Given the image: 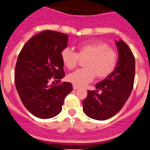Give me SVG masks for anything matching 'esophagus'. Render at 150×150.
<instances>
[{
    "mask_svg": "<svg viewBox=\"0 0 150 150\" xmlns=\"http://www.w3.org/2000/svg\"><path fill=\"white\" fill-rule=\"evenodd\" d=\"M73 89H75V90H77V89H79V87L76 86H73Z\"/></svg>",
    "mask_w": 150,
    "mask_h": 150,
    "instance_id": "esophagus-1",
    "label": "esophagus"
}]
</instances>
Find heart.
I'll return each instance as SVG.
<instances>
[{
  "instance_id": "heart-1",
  "label": "heart",
  "mask_w": 150,
  "mask_h": 150,
  "mask_svg": "<svg viewBox=\"0 0 150 150\" xmlns=\"http://www.w3.org/2000/svg\"><path fill=\"white\" fill-rule=\"evenodd\" d=\"M61 60L66 68L72 69L79 63V57H88L84 67L68 75V80L74 86L83 87L93 82L95 75L100 79L107 77L114 71L117 64V55L104 43L91 42L79 47L78 54L71 48L61 51Z\"/></svg>"
}]
</instances>
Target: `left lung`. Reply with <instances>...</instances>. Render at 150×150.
Listing matches in <instances>:
<instances>
[{
  "instance_id": "obj_1",
  "label": "left lung",
  "mask_w": 150,
  "mask_h": 150,
  "mask_svg": "<svg viewBox=\"0 0 150 150\" xmlns=\"http://www.w3.org/2000/svg\"><path fill=\"white\" fill-rule=\"evenodd\" d=\"M118 61L114 71L89 90L82 102L83 111L90 118L104 121L121 110L130 96L135 72V57L123 40L115 41Z\"/></svg>"
}]
</instances>
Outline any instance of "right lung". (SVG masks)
I'll use <instances>...</instances> for the list:
<instances>
[{"mask_svg":"<svg viewBox=\"0 0 150 150\" xmlns=\"http://www.w3.org/2000/svg\"><path fill=\"white\" fill-rule=\"evenodd\" d=\"M68 42V35L45 30L30 39L18 55L15 69L16 89L25 108L39 118L60 114L64 98L72 91L70 82L51 83L64 77L61 54Z\"/></svg>","mask_w":150,"mask_h":150,"instance_id":"right-lung-1","label":"right lung"}]
</instances>
